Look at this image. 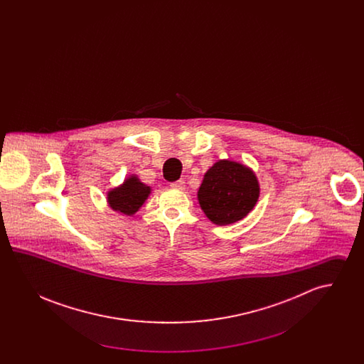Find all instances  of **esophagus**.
Segmentation results:
<instances>
[{"label": "esophagus", "mask_w": 364, "mask_h": 364, "mask_svg": "<svg viewBox=\"0 0 364 364\" xmlns=\"http://www.w3.org/2000/svg\"><path fill=\"white\" fill-rule=\"evenodd\" d=\"M171 187H172L173 190L183 191L186 188V181H184V180H177V181H174V183H171Z\"/></svg>", "instance_id": "obj_1"}]
</instances>
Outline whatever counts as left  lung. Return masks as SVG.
Returning <instances> with one entry per match:
<instances>
[{"mask_svg": "<svg viewBox=\"0 0 364 364\" xmlns=\"http://www.w3.org/2000/svg\"><path fill=\"white\" fill-rule=\"evenodd\" d=\"M259 184L255 173L239 162L218 161L208 169L198 191L199 205L215 225L242 220L257 205Z\"/></svg>", "mask_w": 364, "mask_h": 364, "instance_id": "obj_1", "label": "left lung"}]
</instances>
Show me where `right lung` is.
I'll return each instance as SVG.
<instances>
[{
	"instance_id": "obj_1",
	"label": "right lung",
	"mask_w": 364,
	"mask_h": 364,
	"mask_svg": "<svg viewBox=\"0 0 364 364\" xmlns=\"http://www.w3.org/2000/svg\"><path fill=\"white\" fill-rule=\"evenodd\" d=\"M150 192V187L143 184L136 176H131L122 186L107 193V202L113 210L132 215L141 208Z\"/></svg>"
}]
</instances>
